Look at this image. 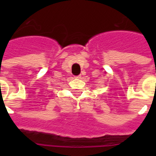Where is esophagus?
<instances>
[{"instance_id": "esophagus-1", "label": "esophagus", "mask_w": 156, "mask_h": 156, "mask_svg": "<svg viewBox=\"0 0 156 156\" xmlns=\"http://www.w3.org/2000/svg\"><path fill=\"white\" fill-rule=\"evenodd\" d=\"M75 78H76V79H80L81 78V76L79 75V76H76Z\"/></svg>"}]
</instances>
